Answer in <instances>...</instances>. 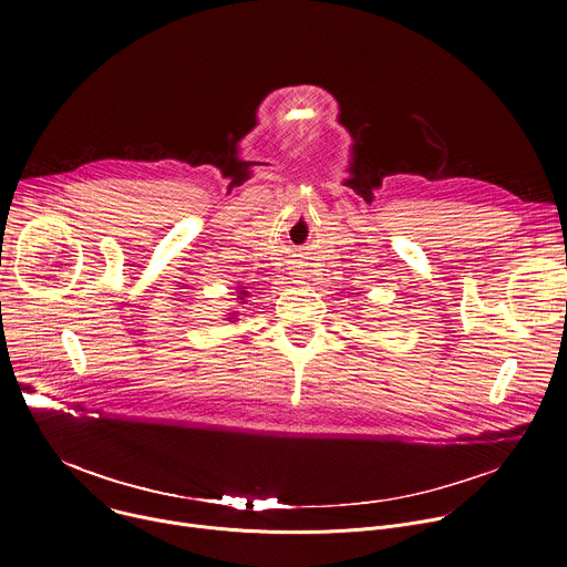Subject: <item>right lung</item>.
<instances>
[{
	"mask_svg": "<svg viewBox=\"0 0 567 567\" xmlns=\"http://www.w3.org/2000/svg\"><path fill=\"white\" fill-rule=\"evenodd\" d=\"M245 296H247V291H239V300H241V298H245Z\"/></svg>",
	"mask_w": 567,
	"mask_h": 567,
	"instance_id": "1",
	"label": "right lung"
}]
</instances>
